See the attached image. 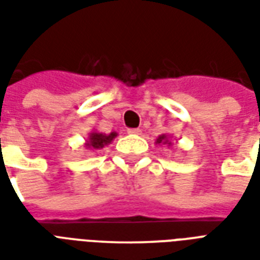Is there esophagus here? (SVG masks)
Segmentation results:
<instances>
[{"label": "esophagus", "instance_id": "34e87169", "mask_svg": "<svg viewBox=\"0 0 260 260\" xmlns=\"http://www.w3.org/2000/svg\"><path fill=\"white\" fill-rule=\"evenodd\" d=\"M128 134H129V135H140V134H142V131L139 129V128H129V129H128Z\"/></svg>", "mask_w": 260, "mask_h": 260}]
</instances>
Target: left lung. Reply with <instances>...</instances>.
I'll list each match as a JSON object with an SVG mask.
<instances>
[{
  "label": "left lung",
  "instance_id": "1",
  "mask_svg": "<svg viewBox=\"0 0 260 260\" xmlns=\"http://www.w3.org/2000/svg\"><path fill=\"white\" fill-rule=\"evenodd\" d=\"M155 144H158V146H160V144H166V146L171 147L173 146V143H171V136L166 134L160 135V136H158L156 140H155Z\"/></svg>",
  "mask_w": 260,
  "mask_h": 260
}]
</instances>
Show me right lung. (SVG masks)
I'll return each instance as SVG.
<instances>
[{"label":"right lung","instance_id":"1","mask_svg":"<svg viewBox=\"0 0 260 260\" xmlns=\"http://www.w3.org/2000/svg\"><path fill=\"white\" fill-rule=\"evenodd\" d=\"M116 138H117V132L102 134V132L93 129L87 136L85 147H86V150H101L102 147L110 144Z\"/></svg>","mask_w":260,"mask_h":260}]
</instances>
